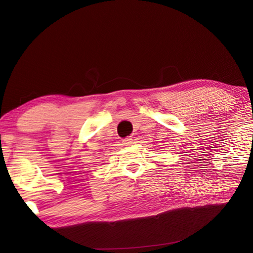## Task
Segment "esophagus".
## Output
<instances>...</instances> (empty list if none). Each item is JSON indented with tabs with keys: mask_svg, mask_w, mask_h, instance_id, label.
<instances>
[{
	"mask_svg": "<svg viewBox=\"0 0 253 253\" xmlns=\"http://www.w3.org/2000/svg\"><path fill=\"white\" fill-rule=\"evenodd\" d=\"M124 145H126V146H129V145L134 144V139H132V137H127V138H125L123 140Z\"/></svg>",
	"mask_w": 253,
	"mask_h": 253,
	"instance_id": "obj_1",
	"label": "esophagus"
}]
</instances>
